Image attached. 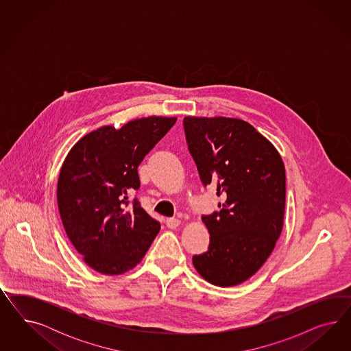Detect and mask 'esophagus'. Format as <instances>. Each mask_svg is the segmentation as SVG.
Listing matches in <instances>:
<instances>
[{
  "label": "esophagus",
  "mask_w": 351,
  "mask_h": 351,
  "mask_svg": "<svg viewBox=\"0 0 351 351\" xmlns=\"http://www.w3.org/2000/svg\"><path fill=\"white\" fill-rule=\"evenodd\" d=\"M166 223H167V226H169V228H171V229H175V228L180 226L181 221L179 219H167V220H166Z\"/></svg>",
  "instance_id": "esophagus-1"
}]
</instances>
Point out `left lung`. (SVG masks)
<instances>
[{"label": "left lung", "instance_id": "obj_1", "mask_svg": "<svg viewBox=\"0 0 351 351\" xmlns=\"http://www.w3.org/2000/svg\"><path fill=\"white\" fill-rule=\"evenodd\" d=\"M188 148L204 185L225 197L220 213L203 216L208 251L193 265L208 283L233 287L271 255L283 229L286 169L276 147L239 118H184Z\"/></svg>", "mask_w": 351, "mask_h": 351}]
</instances>
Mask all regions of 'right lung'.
<instances>
[{
    "label": "right lung",
    "mask_w": 351,
    "mask_h": 351,
    "mask_svg": "<svg viewBox=\"0 0 351 351\" xmlns=\"http://www.w3.org/2000/svg\"><path fill=\"white\" fill-rule=\"evenodd\" d=\"M176 117L136 118L119 130L103 126L80 138L64 160L58 206L65 233L82 260L106 276L134 269L160 223L128 191L140 188L138 167Z\"/></svg>",
    "instance_id": "add662e5"
}]
</instances>
